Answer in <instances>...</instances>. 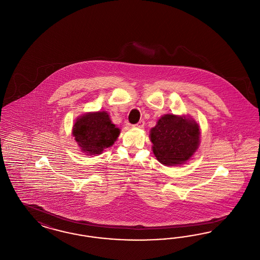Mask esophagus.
<instances>
[{
	"label": "esophagus",
	"instance_id": "1",
	"mask_svg": "<svg viewBox=\"0 0 260 260\" xmlns=\"http://www.w3.org/2000/svg\"><path fill=\"white\" fill-rule=\"evenodd\" d=\"M144 125H145V122H144L143 120H141V121H139L137 124H135L133 126L134 127H138V128H143Z\"/></svg>",
	"mask_w": 260,
	"mask_h": 260
}]
</instances>
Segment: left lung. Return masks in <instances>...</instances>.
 Listing matches in <instances>:
<instances>
[{
	"mask_svg": "<svg viewBox=\"0 0 260 260\" xmlns=\"http://www.w3.org/2000/svg\"><path fill=\"white\" fill-rule=\"evenodd\" d=\"M200 135V126L192 118L165 114L151 129L152 152L166 166L183 164L197 151Z\"/></svg>",
	"mask_w": 260,
	"mask_h": 260,
	"instance_id": "obj_1",
	"label": "left lung"
}]
</instances>
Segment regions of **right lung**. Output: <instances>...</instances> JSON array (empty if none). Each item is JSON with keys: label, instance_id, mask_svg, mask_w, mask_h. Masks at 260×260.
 Segmentation results:
<instances>
[{"label": "right lung", "instance_id": "obj_1", "mask_svg": "<svg viewBox=\"0 0 260 260\" xmlns=\"http://www.w3.org/2000/svg\"><path fill=\"white\" fill-rule=\"evenodd\" d=\"M120 135V129L112 124L108 112H89L79 117L73 126L75 140L81 152L87 155L101 154L112 146Z\"/></svg>", "mask_w": 260, "mask_h": 260}]
</instances>
